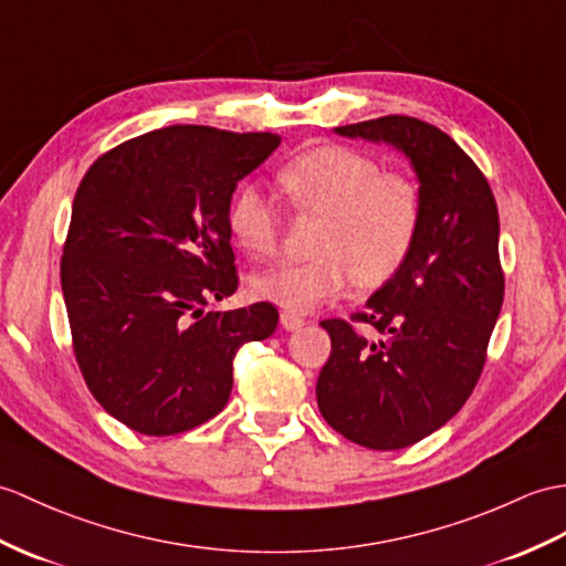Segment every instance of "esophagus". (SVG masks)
I'll return each mask as SVG.
<instances>
[{"mask_svg":"<svg viewBox=\"0 0 566 566\" xmlns=\"http://www.w3.org/2000/svg\"><path fill=\"white\" fill-rule=\"evenodd\" d=\"M306 325V321L301 318V315L296 313H282V327L286 333H294V331H301V327Z\"/></svg>","mask_w":566,"mask_h":566,"instance_id":"esophagus-1","label":"esophagus"}]
</instances>
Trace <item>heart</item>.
<instances>
[{
	"mask_svg": "<svg viewBox=\"0 0 566 566\" xmlns=\"http://www.w3.org/2000/svg\"><path fill=\"white\" fill-rule=\"evenodd\" d=\"M280 188L296 212L321 217L315 255L280 262L251 277L255 298L289 313H308L347 292L357 280L366 289L388 284L410 258L422 223L417 182L386 174L374 156L325 144L280 168ZM233 243L253 258L274 253L280 212L258 186H243L227 212Z\"/></svg>",
	"mask_w": 566,
	"mask_h": 566,
	"instance_id": "heart-1",
	"label": "heart"
}]
</instances>
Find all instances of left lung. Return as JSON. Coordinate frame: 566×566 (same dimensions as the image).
<instances>
[{"label": "left lung", "instance_id": "8db88e82", "mask_svg": "<svg viewBox=\"0 0 566 566\" xmlns=\"http://www.w3.org/2000/svg\"><path fill=\"white\" fill-rule=\"evenodd\" d=\"M335 133L390 144L422 192L410 258L352 315L380 337L321 323L333 343L315 386L325 422L366 449L398 451L449 422L482 374L504 301L496 202L475 161L424 120L386 115Z\"/></svg>", "mask_w": 566, "mask_h": 566}]
</instances>
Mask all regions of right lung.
Wrapping results in <instances>:
<instances>
[{
  "mask_svg": "<svg viewBox=\"0 0 566 566\" xmlns=\"http://www.w3.org/2000/svg\"><path fill=\"white\" fill-rule=\"evenodd\" d=\"M280 147L272 133L170 125L86 170L60 262L74 354L88 390L147 437L200 427L229 402L233 357L280 313H205L239 286L227 212L239 180Z\"/></svg>",
  "mask_w": 566,
  "mask_h": 566,
  "instance_id": "right-lung-1",
  "label": "right lung"
}]
</instances>
